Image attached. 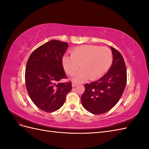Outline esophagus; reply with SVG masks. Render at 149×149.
<instances>
[{
  "label": "esophagus",
  "mask_w": 149,
  "mask_h": 149,
  "mask_svg": "<svg viewBox=\"0 0 149 149\" xmlns=\"http://www.w3.org/2000/svg\"><path fill=\"white\" fill-rule=\"evenodd\" d=\"M77 83H74V82H73L72 83V86L73 87H75V86H77Z\"/></svg>",
  "instance_id": "esophagus-1"
}]
</instances>
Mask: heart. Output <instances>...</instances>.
Masks as SVG:
<instances>
[{"label": "heart", "mask_w": 149, "mask_h": 149, "mask_svg": "<svg viewBox=\"0 0 149 149\" xmlns=\"http://www.w3.org/2000/svg\"><path fill=\"white\" fill-rule=\"evenodd\" d=\"M112 62V53L106 47L83 45L75 48L71 56L63 58V65L69 75H74L81 66L82 70L73 79L82 82L89 78L94 80L99 78L109 68Z\"/></svg>", "instance_id": "obj_1"}]
</instances>
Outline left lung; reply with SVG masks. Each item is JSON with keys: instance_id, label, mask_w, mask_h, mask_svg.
I'll return each mask as SVG.
<instances>
[{"instance_id": "obj_1", "label": "left lung", "mask_w": 149, "mask_h": 149, "mask_svg": "<svg viewBox=\"0 0 149 149\" xmlns=\"http://www.w3.org/2000/svg\"><path fill=\"white\" fill-rule=\"evenodd\" d=\"M113 61L107 73L96 81L84 84L81 103L88 112L101 114L113 107L123 94L127 83V70L123 56L111 47Z\"/></svg>"}]
</instances>
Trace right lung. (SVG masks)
Listing matches in <instances>:
<instances>
[{
	"label": "right lung",
	"instance_id": "1",
	"mask_svg": "<svg viewBox=\"0 0 149 149\" xmlns=\"http://www.w3.org/2000/svg\"><path fill=\"white\" fill-rule=\"evenodd\" d=\"M68 48L66 42L52 40L34 50L26 63V89L31 101L45 112L59 109L72 89L71 82H60L67 78L62 59Z\"/></svg>",
	"mask_w": 149,
	"mask_h": 149
}]
</instances>
